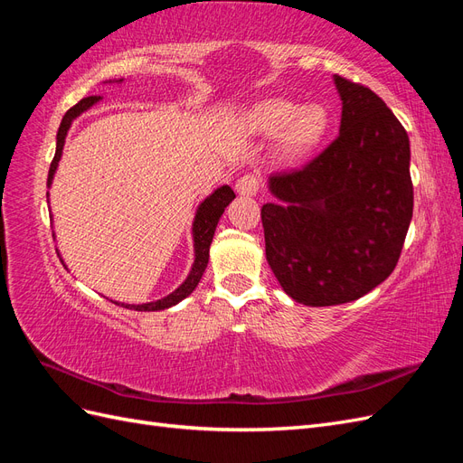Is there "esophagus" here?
I'll list each match as a JSON object with an SVG mask.
<instances>
[{
  "label": "esophagus",
  "mask_w": 463,
  "mask_h": 463,
  "mask_svg": "<svg viewBox=\"0 0 463 463\" xmlns=\"http://www.w3.org/2000/svg\"><path fill=\"white\" fill-rule=\"evenodd\" d=\"M235 189L237 193L247 194V197H253V194H257L260 189V179L255 174H245L235 181Z\"/></svg>",
  "instance_id": "obj_1"
}]
</instances>
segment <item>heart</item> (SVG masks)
<instances>
[{
	"label": "heart",
	"instance_id": "heart-1",
	"mask_svg": "<svg viewBox=\"0 0 463 463\" xmlns=\"http://www.w3.org/2000/svg\"><path fill=\"white\" fill-rule=\"evenodd\" d=\"M250 123L259 133L279 135L289 156H303L320 145L330 128V114L322 104L299 106L286 98H270L250 111Z\"/></svg>",
	"mask_w": 463,
	"mask_h": 463
}]
</instances>
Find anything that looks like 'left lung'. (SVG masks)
Instances as JSON below:
<instances>
[{"instance_id": "1", "label": "left lung", "mask_w": 463, "mask_h": 463, "mask_svg": "<svg viewBox=\"0 0 463 463\" xmlns=\"http://www.w3.org/2000/svg\"><path fill=\"white\" fill-rule=\"evenodd\" d=\"M340 135L301 170L272 174L266 260L298 303L355 301L394 272L413 216L410 138L369 87L334 75Z\"/></svg>"}]
</instances>
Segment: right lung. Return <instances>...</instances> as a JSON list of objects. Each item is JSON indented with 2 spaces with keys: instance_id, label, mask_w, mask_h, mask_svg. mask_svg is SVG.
I'll return each instance as SVG.
<instances>
[{
  "instance_id": "right-lung-1",
  "label": "right lung",
  "mask_w": 463,
  "mask_h": 463,
  "mask_svg": "<svg viewBox=\"0 0 463 463\" xmlns=\"http://www.w3.org/2000/svg\"><path fill=\"white\" fill-rule=\"evenodd\" d=\"M100 100V96H87L82 98L79 104H75L73 108L67 109V114L61 119V125L58 129V146H55V156L50 164V172H48V187L53 179L55 174V167H58V162L61 158V150H63V143H65V135L71 128V121L82 114V111L89 109L94 102ZM235 199V193L232 191V187L223 185L220 189H216L210 197L199 206L197 210V216H194V223H193V237H194V264L191 269V274L187 276V279L184 284H181L174 293L170 296L158 299V301H152V303H143V305H125L128 309H135V311H162L167 309V307H172L175 303H179L181 299H185L189 293L197 288V284L201 282L203 272L208 264V250H210V243H213V237L218 226V220L223 214V210L226 206Z\"/></svg>"
}]
</instances>
